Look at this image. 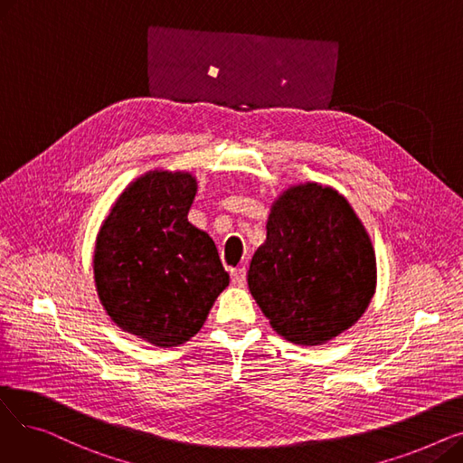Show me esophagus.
<instances>
[{"label":"esophagus","instance_id":"1","mask_svg":"<svg viewBox=\"0 0 463 463\" xmlns=\"http://www.w3.org/2000/svg\"><path fill=\"white\" fill-rule=\"evenodd\" d=\"M231 278H232V283L238 285V287H244L246 283V269H234L231 272Z\"/></svg>","mask_w":463,"mask_h":463}]
</instances>
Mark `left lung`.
<instances>
[{
	"label": "left lung",
	"instance_id": "8db88e82",
	"mask_svg": "<svg viewBox=\"0 0 463 463\" xmlns=\"http://www.w3.org/2000/svg\"><path fill=\"white\" fill-rule=\"evenodd\" d=\"M370 236L344 194L319 184L274 203L248 285L272 328L297 345H321L351 328L375 293Z\"/></svg>",
	"mask_w": 463,
	"mask_h": 463
}]
</instances>
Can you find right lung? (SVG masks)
Returning a JSON list of instances; mask_svg holds the SVG:
<instances>
[{
	"label": "right lung",
	"instance_id": "obj_1",
	"mask_svg": "<svg viewBox=\"0 0 463 463\" xmlns=\"http://www.w3.org/2000/svg\"><path fill=\"white\" fill-rule=\"evenodd\" d=\"M189 173L154 170L119 194L95 244L97 295L110 319L157 347L185 344L229 285L213 240L187 222Z\"/></svg>",
	"mask_w": 463,
	"mask_h": 463
}]
</instances>
